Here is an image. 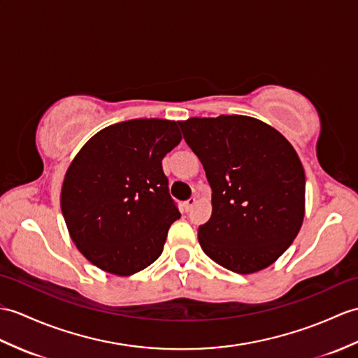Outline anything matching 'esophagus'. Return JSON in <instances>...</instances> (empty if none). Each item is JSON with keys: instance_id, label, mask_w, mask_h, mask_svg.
Instances as JSON below:
<instances>
[{"instance_id": "esophagus-1", "label": "esophagus", "mask_w": 358, "mask_h": 358, "mask_svg": "<svg viewBox=\"0 0 358 358\" xmlns=\"http://www.w3.org/2000/svg\"><path fill=\"white\" fill-rule=\"evenodd\" d=\"M196 204V198H189L187 201L182 204V207H185V210L186 212H189V210H192V207Z\"/></svg>"}]
</instances>
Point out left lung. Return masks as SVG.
I'll return each instance as SVG.
<instances>
[{
    "instance_id": "obj_1",
    "label": "left lung",
    "mask_w": 358,
    "mask_h": 358,
    "mask_svg": "<svg viewBox=\"0 0 358 358\" xmlns=\"http://www.w3.org/2000/svg\"><path fill=\"white\" fill-rule=\"evenodd\" d=\"M212 187L203 252L221 267L252 274L293 244L305 217V171L293 145L248 115L178 122Z\"/></svg>"
}]
</instances>
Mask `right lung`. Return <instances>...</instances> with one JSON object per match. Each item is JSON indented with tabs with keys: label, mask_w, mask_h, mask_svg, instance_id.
<instances>
[{
	"label": "right lung",
	"mask_w": 358,
	"mask_h": 358,
	"mask_svg": "<svg viewBox=\"0 0 358 358\" xmlns=\"http://www.w3.org/2000/svg\"><path fill=\"white\" fill-rule=\"evenodd\" d=\"M180 141L176 120L134 119L99 131L70 163L62 215L78 250L97 268L131 276L159 259L180 218L162 160Z\"/></svg>",
	"instance_id": "obj_1"
}]
</instances>
